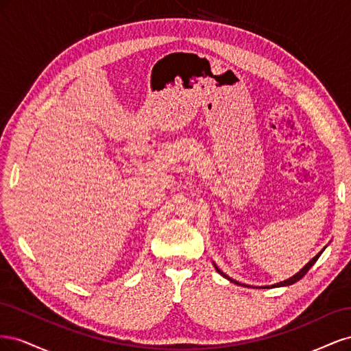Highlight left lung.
<instances>
[{
  "label": "left lung",
  "instance_id": "8db88e82",
  "mask_svg": "<svg viewBox=\"0 0 351 351\" xmlns=\"http://www.w3.org/2000/svg\"><path fill=\"white\" fill-rule=\"evenodd\" d=\"M325 249H322L319 253H317L316 254V256L313 258V259H311L309 262H307L306 265H304V267L299 271V272H297L295 275H293V277L291 278H289V280H285V281H281V282H277V284H274V285H271L272 287V289H275V287H287V285H291V284H294V282H297V281H299V280H302L303 277H304V275L307 274V271H309L312 267H313V265H315V262L317 261V259H319V256H321V254H322V252H324ZM215 269L222 275V277H226L227 280H230L231 282H236L237 285H244V284H241V282H239V281H236V280H232V278H230L228 277V275H226L224 272H222L218 267H217V265H215Z\"/></svg>",
  "mask_w": 351,
  "mask_h": 351
}]
</instances>
